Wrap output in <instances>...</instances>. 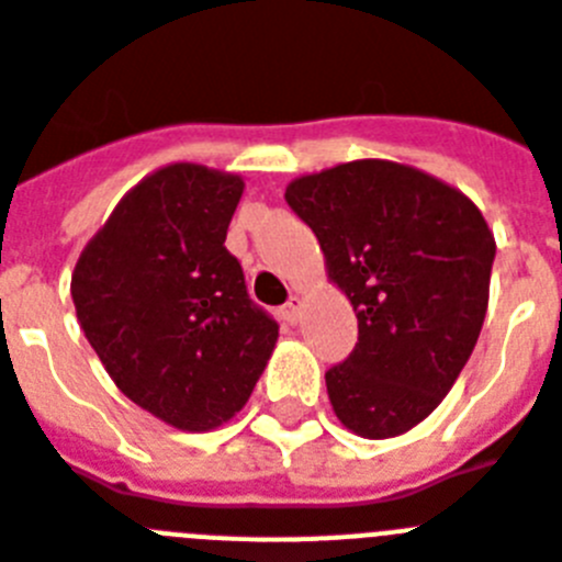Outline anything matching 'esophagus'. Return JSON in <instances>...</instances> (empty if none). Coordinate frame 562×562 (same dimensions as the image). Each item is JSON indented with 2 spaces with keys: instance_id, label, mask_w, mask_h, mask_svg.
<instances>
[{
  "instance_id": "34e87169",
  "label": "esophagus",
  "mask_w": 562,
  "mask_h": 562,
  "mask_svg": "<svg viewBox=\"0 0 562 562\" xmlns=\"http://www.w3.org/2000/svg\"><path fill=\"white\" fill-rule=\"evenodd\" d=\"M282 314H285V319H289V323H300V317H303V296L291 294Z\"/></svg>"
}]
</instances>
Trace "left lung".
<instances>
[{
    "label": "left lung",
    "mask_w": 562,
    "mask_h": 562,
    "mask_svg": "<svg viewBox=\"0 0 562 562\" xmlns=\"http://www.w3.org/2000/svg\"><path fill=\"white\" fill-rule=\"evenodd\" d=\"M285 202L357 311V346L325 371L334 414L369 440L408 431L477 346L497 251L483 214L457 188L389 159L294 179Z\"/></svg>",
    "instance_id": "1"
}]
</instances>
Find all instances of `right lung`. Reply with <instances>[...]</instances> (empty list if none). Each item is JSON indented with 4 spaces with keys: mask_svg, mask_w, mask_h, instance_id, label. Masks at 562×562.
I'll list each match as a JSON object with an SVG mask.
<instances>
[{
    "mask_svg": "<svg viewBox=\"0 0 562 562\" xmlns=\"http://www.w3.org/2000/svg\"><path fill=\"white\" fill-rule=\"evenodd\" d=\"M243 188L205 165L159 168L122 196L70 277L79 325L116 389L182 431L234 417L280 337L225 248Z\"/></svg>",
    "mask_w": 562,
    "mask_h": 562,
    "instance_id": "right-lung-1",
    "label": "right lung"
}]
</instances>
